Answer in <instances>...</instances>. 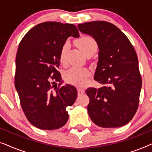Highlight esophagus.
<instances>
[{
	"label": "esophagus",
	"instance_id": "34e87169",
	"mask_svg": "<svg viewBox=\"0 0 152 152\" xmlns=\"http://www.w3.org/2000/svg\"><path fill=\"white\" fill-rule=\"evenodd\" d=\"M84 93V91L83 90V89H81V88H78L77 89V93H78L79 95L83 94V93Z\"/></svg>",
	"mask_w": 152,
	"mask_h": 152
}]
</instances>
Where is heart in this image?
<instances>
[{"mask_svg": "<svg viewBox=\"0 0 152 152\" xmlns=\"http://www.w3.org/2000/svg\"><path fill=\"white\" fill-rule=\"evenodd\" d=\"M75 43L81 50L86 56H92L96 53L98 48L96 40L91 36H82L77 39ZM69 43H64L61 48L59 53V61L61 64H66ZM90 70L85 67H72L64 72V79L68 84L76 86H82L86 84L87 80L90 76Z\"/></svg>", "mask_w": 152, "mask_h": 152, "instance_id": "obj_1", "label": "heart"}]
</instances>
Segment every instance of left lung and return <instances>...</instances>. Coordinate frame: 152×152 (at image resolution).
<instances>
[{
  "instance_id": "obj_1",
  "label": "left lung",
  "mask_w": 152,
  "mask_h": 152,
  "mask_svg": "<svg viewBox=\"0 0 152 152\" xmlns=\"http://www.w3.org/2000/svg\"><path fill=\"white\" fill-rule=\"evenodd\" d=\"M81 32L92 36L99 47L94 80L103 85L86 91L91 120L97 126L115 128L125 125L136 113L142 86L138 60L127 37L107 21L79 24Z\"/></svg>"
}]
</instances>
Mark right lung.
Masks as SVG:
<instances>
[{
  "label": "right lung",
  "instance_id": "1",
  "mask_svg": "<svg viewBox=\"0 0 152 152\" xmlns=\"http://www.w3.org/2000/svg\"><path fill=\"white\" fill-rule=\"evenodd\" d=\"M79 37L73 24L48 21L39 23L27 32L18 45L16 57L15 88L28 121L43 130L65 125L66 108L73 104L77 89L61 82L59 53L68 37Z\"/></svg>",
  "mask_w": 152,
  "mask_h": 152
}]
</instances>
